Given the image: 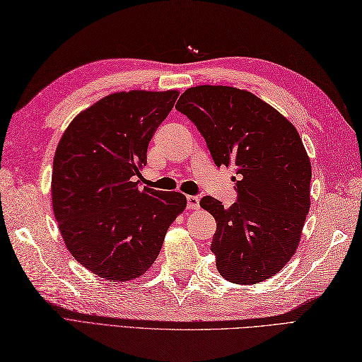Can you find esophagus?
<instances>
[{
  "label": "esophagus",
  "instance_id": "34e87169",
  "mask_svg": "<svg viewBox=\"0 0 362 362\" xmlns=\"http://www.w3.org/2000/svg\"><path fill=\"white\" fill-rule=\"evenodd\" d=\"M187 202H188L189 209H199L200 208V199L197 196H188Z\"/></svg>",
  "mask_w": 362,
  "mask_h": 362
}]
</instances>
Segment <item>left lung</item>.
Masks as SVG:
<instances>
[{
  "label": "left lung",
  "instance_id": "obj_1",
  "mask_svg": "<svg viewBox=\"0 0 362 362\" xmlns=\"http://www.w3.org/2000/svg\"><path fill=\"white\" fill-rule=\"evenodd\" d=\"M205 137L218 166H234L238 200L225 208L205 196L217 221L211 251L235 284H257L280 272L300 245L310 208L312 165L291 120L251 91L197 86L175 105Z\"/></svg>",
  "mask_w": 362,
  "mask_h": 362
}]
</instances>
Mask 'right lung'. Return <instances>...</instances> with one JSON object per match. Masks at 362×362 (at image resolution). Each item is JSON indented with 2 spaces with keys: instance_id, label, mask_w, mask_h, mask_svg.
<instances>
[{
  "instance_id": "obj_1",
  "label": "right lung",
  "mask_w": 362,
  "mask_h": 362,
  "mask_svg": "<svg viewBox=\"0 0 362 362\" xmlns=\"http://www.w3.org/2000/svg\"><path fill=\"white\" fill-rule=\"evenodd\" d=\"M177 90L117 91L71 120L53 159L52 205L76 262L107 281L145 274L187 208L182 192L139 188L153 134Z\"/></svg>"
}]
</instances>
